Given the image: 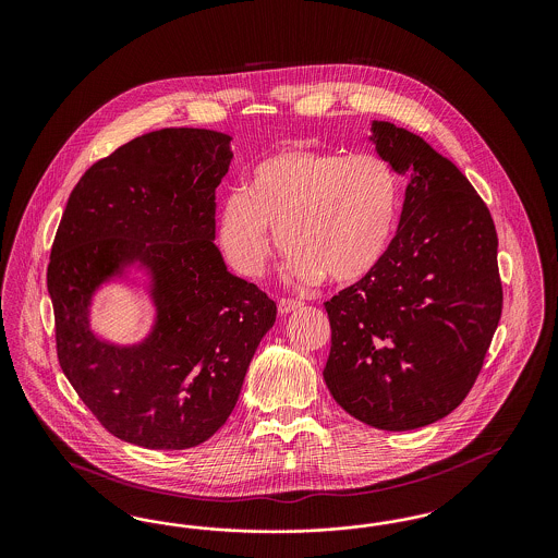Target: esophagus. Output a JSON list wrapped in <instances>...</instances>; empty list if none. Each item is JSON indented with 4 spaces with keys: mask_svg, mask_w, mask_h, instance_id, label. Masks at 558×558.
Segmentation results:
<instances>
[{
    "mask_svg": "<svg viewBox=\"0 0 558 558\" xmlns=\"http://www.w3.org/2000/svg\"><path fill=\"white\" fill-rule=\"evenodd\" d=\"M303 303L301 301H296V299H280L278 301V312L282 314V316H287V314H291L294 310H299Z\"/></svg>",
    "mask_w": 558,
    "mask_h": 558,
    "instance_id": "1",
    "label": "esophagus"
}]
</instances>
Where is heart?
I'll use <instances>...</instances> for the list:
<instances>
[{
	"label": "heart",
	"instance_id": "obj_1",
	"mask_svg": "<svg viewBox=\"0 0 558 558\" xmlns=\"http://www.w3.org/2000/svg\"><path fill=\"white\" fill-rule=\"evenodd\" d=\"M403 186L376 153L291 148L259 160L244 192L223 198L217 244L244 278L266 274L278 234L292 282H355L385 259L398 232Z\"/></svg>",
	"mask_w": 558,
	"mask_h": 558
}]
</instances>
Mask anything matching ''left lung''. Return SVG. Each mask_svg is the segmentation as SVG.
I'll return each instance as SVG.
<instances>
[{"mask_svg":"<svg viewBox=\"0 0 558 558\" xmlns=\"http://www.w3.org/2000/svg\"><path fill=\"white\" fill-rule=\"evenodd\" d=\"M371 140L410 184L385 259L324 303V380L353 418L410 430L448 416L483 368L502 316L498 234L466 175L421 135L374 121Z\"/></svg>","mask_w":558,"mask_h":558,"instance_id":"left-lung-1","label":"left lung"}]
</instances>
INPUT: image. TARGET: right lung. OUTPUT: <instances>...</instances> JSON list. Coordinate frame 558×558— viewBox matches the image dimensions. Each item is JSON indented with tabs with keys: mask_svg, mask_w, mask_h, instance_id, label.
<instances>
[{
	"mask_svg": "<svg viewBox=\"0 0 558 558\" xmlns=\"http://www.w3.org/2000/svg\"><path fill=\"white\" fill-rule=\"evenodd\" d=\"M230 135L169 128L94 162L73 187L48 266L58 362L114 437L148 450L207 441L232 414L276 303L228 271L215 246V187ZM137 260L158 307L140 347L88 328L93 291Z\"/></svg>",
	"mask_w": 558,
	"mask_h": 558,
	"instance_id": "obj_1",
	"label": "right lung"
}]
</instances>
